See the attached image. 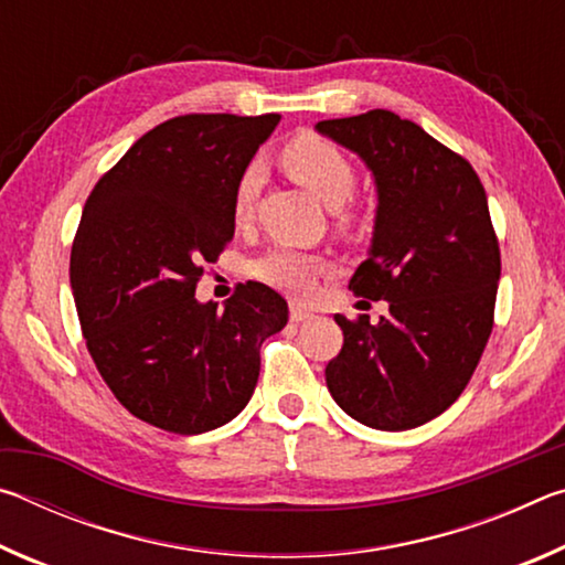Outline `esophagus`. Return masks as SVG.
Returning <instances> with one entry per match:
<instances>
[{
	"instance_id": "34e87169",
	"label": "esophagus",
	"mask_w": 565,
	"mask_h": 565,
	"mask_svg": "<svg viewBox=\"0 0 565 565\" xmlns=\"http://www.w3.org/2000/svg\"><path fill=\"white\" fill-rule=\"evenodd\" d=\"M289 317H291V321H306V319H311V309H306L303 303H296V301H291L289 303Z\"/></svg>"
}]
</instances>
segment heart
I'll return each instance as SVG.
<instances>
[{
  "instance_id": "obj_1",
  "label": "heart",
  "mask_w": 565,
  "mask_h": 565,
  "mask_svg": "<svg viewBox=\"0 0 565 565\" xmlns=\"http://www.w3.org/2000/svg\"><path fill=\"white\" fill-rule=\"evenodd\" d=\"M279 161L296 184L309 189L329 209H339L341 222H349L351 209L347 202L353 194V186H356V167H353L347 151L333 145L327 137H321V134L306 131L294 137L291 141H286L284 149L279 151ZM259 186L262 169L256 164L246 167L242 177L236 179L232 199V214L236 224H244L252 218ZM321 271L323 262L319 256L296 252V248L289 246L271 248V252H266L252 264V274L256 279L299 296L313 289Z\"/></svg>"
}]
</instances>
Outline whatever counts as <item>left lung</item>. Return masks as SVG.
Returning a JSON list of instances; mask_svg holds the SVG:
<instances>
[{"instance_id": "obj_1", "label": "left lung", "mask_w": 565, "mask_h": 565, "mask_svg": "<svg viewBox=\"0 0 565 565\" xmlns=\"http://www.w3.org/2000/svg\"><path fill=\"white\" fill-rule=\"evenodd\" d=\"M317 129L374 174V238L349 289L388 301L379 323L366 313L333 317L343 347L329 361L327 386L363 426L406 431L463 394L489 343L501 279L489 199L461 154L394 111L327 119Z\"/></svg>"}]
</instances>
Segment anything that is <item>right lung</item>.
<instances>
[{
  "mask_svg": "<svg viewBox=\"0 0 565 565\" xmlns=\"http://www.w3.org/2000/svg\"><path fill=\"white\" fill-rule=\"evenodd\" d=\"M279 114H184L159 124L104 174L84 204L70 262L82 333L119 404L194 436L232 420L259 381L262 343L289 306L259 281L224 309L199 303L204 262L234 236L236 179Z\"/></svg>",
  "mask_w": 565,
  "mask_h": 565,
  "instance_id": "obj_1",
  "label": "right lung"
}]
</instances>
